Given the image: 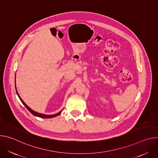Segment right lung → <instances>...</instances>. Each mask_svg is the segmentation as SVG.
Segmentation results:
<instances>
[{"label":"right lung","mask_w":158,"mask_h":158,"mask_svg":"<svg viewBox=\"0 0 158 158\" xmlns=\"http://www.w3.org/2000/svg\"><path fill=\"white\" fill-rule=\"evenodd\" d=\"M16 92H17V95H18V96H19V99H20V100L21 101V102H22V104H23L25 106H26V107L29 110V111H30L31 112V114H32L34 116H37V117H40V118H54V117H56V116H58V115H59L60 113H61V112H62V110L61 111H60L59 113H57V114H52V115H46V114H40V113H38V112H35L34 110H32L29 106H27L26 104H25V102L22 100V99L20 98V97L19 96V95L18 94V93H17V91H16Z\"/></svg>","instance_id":"obj_1"}]
</instances>
